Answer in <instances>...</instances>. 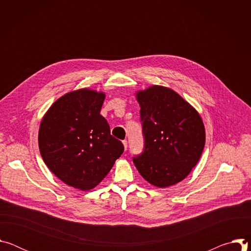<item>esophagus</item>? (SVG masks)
I'll list each match as a JSON object with an SVG mask.
<instances>
[{
  "instance_id": "obj_1",
  "label": "esophagus",
  "mask_w": 251,
  "mask_h": 251,
  "mask_svg": "<svg viewBox=\"0 0 251 251\" xmlns=\"http://www.w3.org/2000/svg\"><path fill=\"white\" fill-rule=\"evenodd\" d=\"M122 143H123V145H124V149L127 150V141L124 140V141H122Z\"/></svg>"
}]
</instances>
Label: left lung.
I'll use <instances>...</instances> for the list:
<instances>
[{
    "instance_id": "obj_1",
    "label": "left lung",
    "mask_w": 251,
    "mask_h": 251,
    "mask_svg": "<svg viewBox=\"0 0 251 251\" xmlns=\"http://www.w3.org/2000/svg\"><path fill=\"white\" fill-rule=\"evenodd\" d=\"M145 144L133 162L151 185L167 188L183 181L199 162L205 143L202 120L174 90L153 85L136 93Z\"/></svg>"
}]
</instances>
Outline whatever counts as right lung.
<instances>
[{"instance_id":"right-lung-1","label":"right lung","mask_w":251,"mask_h":251,"mask_svg":"<svg viewBox=\"0 0 251 251\" xmlns=\"http://www.w3.org/2000/svg\"><path fill=\"white\" fill-rule=\"evenodd\" d=\"M103 92L83 88L58 98L45 114L39 147L49 169L66 185L95 188L122 155V142L100 115Z\"/></svg>"}]
</instances>
